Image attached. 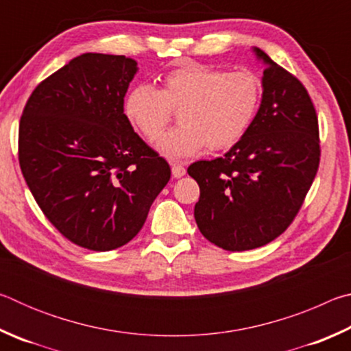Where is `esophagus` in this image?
<instances>
[{
  "label": "esophagus",
  "instance_id": "esophagus-1",
  "mask_svg": "<svg viewBox=\"0 0 351 351\" xmlns=\"http://www.w3.org/2000/svg\"><path fill=\"white\" fill-rule=\"evenodd\" d=\"M171 175L173 178H181L186 175V167L181 164H171Z\"/></svg>",
  "mask_w": 351,
  "mask_h": 351
}]
</instances>
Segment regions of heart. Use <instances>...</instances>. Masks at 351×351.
<instances>
[{
    "label": "heart",
    "instance_id": "b5f03b06",
    "mask_svg": "<svg viewBox=\"0 0 351 351\" xmlns=\"http://www.w3.org/2000/svg\"><path fill=\"white\" fill-rule=\"evenodd\" d=\"M261 99L260 80L251 73H228L203 63H186L162 77L161 90L136 85L125 97V114L148 141H154L173 117L180 125L158 141L170 158L203 150H226L252 125Z\"/></svg>",
    "mask_w": 351,
    "mask_h": 351
}]
</instances>
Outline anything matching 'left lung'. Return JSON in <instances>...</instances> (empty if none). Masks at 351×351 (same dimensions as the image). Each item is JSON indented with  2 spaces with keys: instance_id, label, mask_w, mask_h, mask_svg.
I'll use <instances>...</instances> for the list:
<instances>
[{
  "instance_id": "obj_1",
  "label": "left lung",
  "mask_w": 351,
  "mask_h": 351,
  "mask_svg": "<svg viewBox=\"0 0 351 351\" xmlns=\"http://www.w3.org/2000/svg\"><path fill=\"white\" fill-rule=\"evenodd\" d=\"M254 52L266 68L252 125L223 158L187 169L199 186V232L226 251L255 249L282 235L320 161L317 114L306 88L258 47Z\"/></svg>"
}]
</instances>
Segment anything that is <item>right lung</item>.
<instances>
[{
  "instance_id": "1",
  "label": "right lung",
  "mask_w": 351,
  "mask_h": 351,
  "mask_svg": "<svg viewBox=\"0 0 351 351\" xmlns=\"http://www.w3.org/2000/svg\"><path fill=\"white\" fill-rule=\"evenodd\" d=\"M133 58L88 52L40 82L20 119L19 161L45 217L90 251L127 245L170 180V165L123 112Z\"/></svg>"
}]
</instances>
